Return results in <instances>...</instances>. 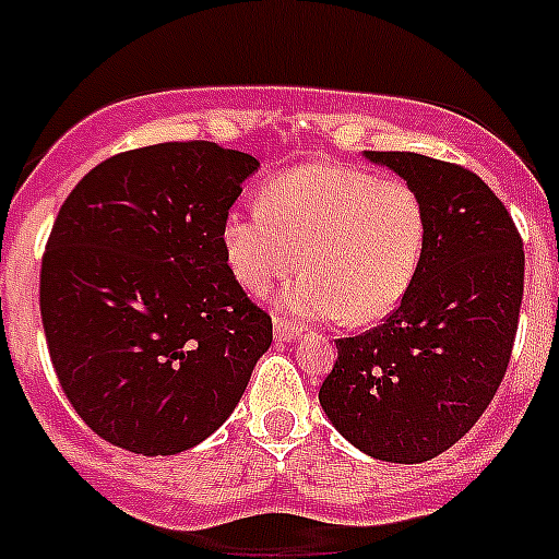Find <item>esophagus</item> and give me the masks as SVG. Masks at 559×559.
<instances>
[{
	"instance_id": "1",
	"label": "esophagus",
	"mask_w": 559,
	"mask_h": 559,
	"mask_svg": "<svg viewBox=\"0 0 559 559\" xmlns=\"http://www.w3.org/2000/svg\"><path fill=\"white\" fill-rule=\"evenodd\" d=\"M299 333H302V324L290 322V319H285V316H274L276 341H290V338H296Z\"/></svg>"
}]
</instances>
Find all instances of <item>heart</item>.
I'll list each match as a JSON object with an SVG mask.
<instances>
[{
    "label": "heart",
    "instance_id": "heart-1",
    "mask_svg": "<svg viewBox=\"0 0 559 559\" xmlns=\"http://www.w3.org/2000/svg\"><path fill=\"white\" fill-rule=\"evenodd\" d=\"M224 254L251 294H265L302 263L285 308L310 319L372 324L392 313L417 280L428 215L406 181L333 162L269 181L260 210L229 212Z\"/></svg>",
    "mask_w": 559,
    "mask_h": 559
}]
</instances>
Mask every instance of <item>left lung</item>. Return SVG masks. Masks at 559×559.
I'll return each mask as SVG.
<instances>
[{"mask_svg": "<svg viewBox=\"0 0 559 559\" xmlns=\"http://www.w3.org/2000/svg\"><path fill=\"white\" fill-rule=\"evenodd\" d=\"M417 190L428 243L406 299L367 333L338 338L319 389L335 428L383 462L417 464L478 423L512 358L523 240L476 173L412 151H367Z\"/></svg>", "mask_w": 559, "mask_h": 559, "instance_id": "1", "label": "left lung"}]
</instances>
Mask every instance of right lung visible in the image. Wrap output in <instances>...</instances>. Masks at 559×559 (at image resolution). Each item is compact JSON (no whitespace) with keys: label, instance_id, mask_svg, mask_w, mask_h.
<instances>
[{"label":"right lung","instance_id":"add662e5","mask_svg":"<svg viewBox=\"0 0 559 559\" xmlns=\"http://www.w3.org/2000/svg\"><path fill=\"white\" fill-rule=\"evenodd\" d=\"M257 167L215 142H159L92 167L58 210L38 290L49 360L83 423L122 451L199 445L271 347V316L221 240Z\"/></svg>","mask_w":559,"mask_h":559}]
</instances>
